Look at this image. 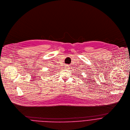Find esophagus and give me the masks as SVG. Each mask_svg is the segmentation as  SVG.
<instances>
[{
  "mask_svg": "<svg viewBox=\"0 0 130 130\" xmlns=\"http://www.w3.org/2000/svg\"><path fill=\"white\" fill-rule=\"evenodd\" d=\"M66 69H69V66L68 65H66L65 66V67H64Z\"/></svg>",
  "mask_w": 130,
  "mask_h": 130,
  "instance_id": "34e87169",
  "label": "esophagus"
}]
</instances>
